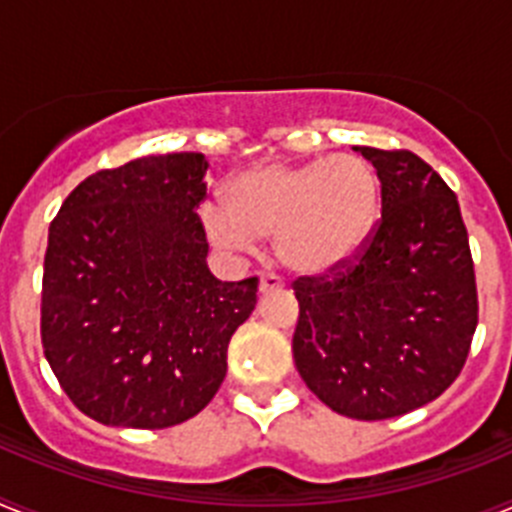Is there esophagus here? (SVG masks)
Listing matches in <instances>:
<instances>
[{
    "instance_id": "1",
    "label": "esophagus",
    "mask_w": 512,
    "mask_h": 512,
    "mask_svg": "<svg viewBox=\"0 0 512 512\" xmlns=\"http://www.w3.org/2000/svg\"><path fill=\"white\" fill-rule=\"evenodd\" d=\"M259 289L266 295V292H274V289H284V282L277 277V274H264L259 282Z\"/></svg>"
}]
</instances>
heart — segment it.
Returning <instances> with one entry per match:
<instances>
[{"label": "heart", "instance_id": "heart-1", "mask_svg": "<svg viewBox=\"0 0 512 512\" xmlns=\"http://www.w3.org/2000/svg\"><path fill=\"white\" fill-rule=\"evenodd\" d=\"M223 210L207 207V235L217 246L246 251L274 238L279 259L305 274H323L354 259L382 210V179L366 158L274 161L233 176Z\"/></svg>", "mask_w": 512, "mask_h": 512}]
</instances>
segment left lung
I'll return each mask as SVG.
<instances>
[{
	"label": "left lung",
	"mask_w": 512,
	"mask_h": 512,
	"mask_svg": "<svg viewBox=\"0 0 512 512\" xmlns=\"http://www.w3.org/2000/svg\"><path fill=\"white\" fill-rule=\"evenodd\" d=\"M356 151L382 179V217L354 259L295 279L292 354L330 410L387 420L428 405L461 374L477 328V282L449 184L405 148Z\"/></svg>",
	"instance_id": "obj_1"
}]
</instances>
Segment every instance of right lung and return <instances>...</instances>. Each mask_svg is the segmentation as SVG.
I'll return each instance as SVG.
<instances>
[{
    "label": "right lung",
    "instance_id": "1",
    "mask_svg": "<svg viewBox=\"0 0 512 512\" xmlns=\"http://www.w3.org/2000/svg\"><path fill=\"white\" fill-rule=\"evenodd\" d=\"M202 153L143 156L87 176L48 230L40 341L92 420L161 431L194 418L228 372L259 277L207 269Z\"/></svg>",
    "mask_w": 512,
    "mask_h": 512
}]
</instances>
